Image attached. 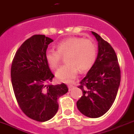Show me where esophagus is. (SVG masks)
Instances as JSON below:
<instances>
[{
  "instance_id": "esophagus-1",
  "label": "esophagus",
  "mask_w": 134,
  "mask_h": 134,
  "mask_svg": "<svg viewBox=\"0 0 134 134\" xmlns=\"http://www.w3.org/2000/svg\"><path fill=\"white\" fill-rule=\"evenodd\" d=\"M68 88H69V91H71V90H72V88H73V87H74V86L73 85H68Z\"/></svg>"
}]
</instances>
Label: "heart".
Returning a JSON list of instances; mask_svg holds the SVG:
<instances>
[{
  "label": "heart",
  "mask_w": 134,
  "mask_h": 134,
  "mask_svg": "<svg viewBox=\"0 0 134 134\" xmlns=\"http://www.w3.org/2000/svg\"><path fill=\"white\" fill-rule=\"evenodd\" d=\"M65 56L67 63L57 70L55 76L59 81L68 82L75 78L78 69L83 72L92 67L97 57V47L91 40L70 37L60 42L57 50L49 49L45 54L46 62L53 69Z\"/></svg>",
  "instance_id": "1"
}]
</instances>
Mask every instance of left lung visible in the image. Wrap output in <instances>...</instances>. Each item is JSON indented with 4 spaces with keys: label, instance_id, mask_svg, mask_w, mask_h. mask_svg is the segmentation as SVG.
<instances>
[{
    "label": "left lung",
    "instance_id": "left-lung-1",
    "mask_svg": "<svg viewBox=\"0 0 134 134\" xmlns=\"http://www.w3.org/2000/svg\"><path fill=\"white\" fill-rule=\"evenodd\" d=\"M98 42L95 62L78 88L82 96L77 102L79 110L89 118L100 117L108 112L116 99L120 83V69L112 46L97 33L91 32Z\"/></svg>",
    "mask_w": 134,
    "mask_h": 134
}]
</instances>
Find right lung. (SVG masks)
<instances>
[{"instance_id":"right-lung-1","label":"right lung","mask_w":134,"mask_h":134,"mask_svg":"<svg viewBox=\"0 0 134 134\" xmlns=\"http://www.w3.org/2000/svg\"><path fill=\"white\" fill-rule=\"evenodd\" d=\"M53 42L45 35H34L25 41L16 52L11 66V81L17 102L29 118L46 122L58 110L57 99L66 94L64 83L49 84L54 75L45 54Z\"/></svg>"}]
</instances>
